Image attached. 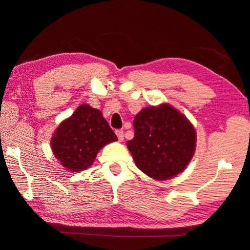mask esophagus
Listing matches in <instances>:
<instances>
[{"label":"esophagus","mask_w":250,"mask_h":250,"mask_svg":"<svg viewBox=\"0 0 250 250\" xmlns=\"http://www.w3.org/2000/svg\"><path fill=\"white\" fill-rule=\"evenodd\" d=\"M116 134H117V136H118L119 142L124 141V131H122V130H117L116 131Z\"/></svg>","instance_id":"34e87169"}]
</instances>
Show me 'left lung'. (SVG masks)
Segmentation results:
<instances>
[{"label":"left lung","mask_w":250,"mask_h":250,"mask_svg":"<svg viewBox=\"0 0 250 250\" xmlns=\"http://www.w3.org/2000/svg\"><path fill=\"white\" fill-rule=\"evenodd\" d=\"M134 137L126 145L136 167L148 176L166 180L182 173L193 157L195 131L172 106L146 107L135 116Z\"/></svg>","instance_id":"1"}]
</instances>
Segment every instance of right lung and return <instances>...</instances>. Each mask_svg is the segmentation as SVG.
I'll use <instances>...</instances> for the list:
<instances>
[{
	"label": "right lung",
	"instance_id": "add662e5",
	"mask_svg": "<svg viewBox=\"0 0 250 250\" xmlns=\"http://www.w3.org/2000/svg\"><path fill=\"white\" fill-rule=\"evenodd\" d=\"M117 141L101 110L83 104L60 124L51 139V149L64 167L72 172L88 168L99 150Z\"/></svg>",
	"mask_w": 250,
	"mask_h": 250
}]
</instances>
